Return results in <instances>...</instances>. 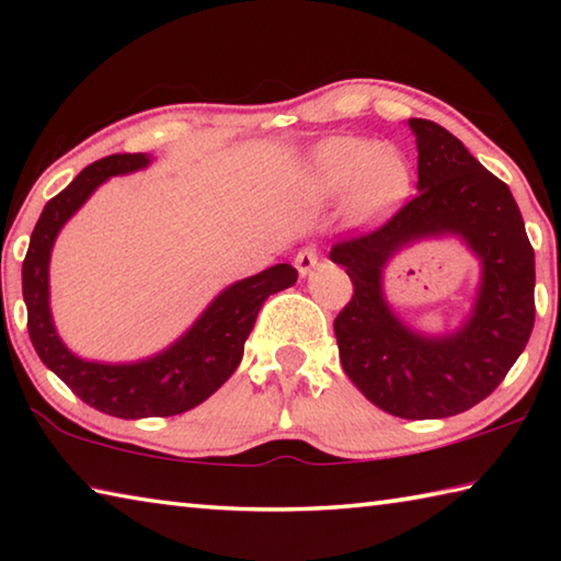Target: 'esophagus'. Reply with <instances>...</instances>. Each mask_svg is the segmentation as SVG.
Wrapping results in <instances>:
<instances>
[{
  "mask_svg": "<svg viewBox=\"0 0 561 561\" xmlns=\"http://www.w3.org/2000/svg\"><path fill=\"white\" fill-rule=\"evenodd\" d=\"M319 264V252L317 247H304V250L297 252V257H294V267L301 274V277H307V274L314 270Z\"/></svg>",
  "mask_w": 561,
  "mask_h": 561,
  "instance_id": "34e87169",
  "label": "esophagus"
}]
</instances>
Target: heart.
Wrapping results in <instances>:
<instances>
[{
    "instance_id": "heart-1",
    "label": "heart",
    "mask_w": 561,
    "mask_h": 561,
    "mask_svg": "<svg viewBox=\"0 0 561 561\" xmlns=\"http://www.w3.org/2000/svg\"><path fill=\"white\" fill-rule=\"evenodd\" d=\"M314 180L324 193L348 190V207L354 215H371L396 203L408 187L403 158L386 146L364 138H329L317 148Z\"/></svg>"
}]
</instances>
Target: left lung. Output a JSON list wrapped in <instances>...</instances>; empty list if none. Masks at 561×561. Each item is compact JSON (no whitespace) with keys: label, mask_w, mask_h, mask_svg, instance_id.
Here are the masks:
<instances>
[{"label":"left lung","mask_w":561,"mask_h":561,"mask_svg":"<svg viewBox=\"0 0 561 561\" xmlns=\"http://www.w3.org/2000/svg\"><path fill=\"white\" fill-rule=\"evenodd\" d=\"M417 146V195L378 230L339 242L354 297L334 321L346 376L381 411L425 421L485 401L525 351L535 327V250L510 187L450 130L408 121ZM460 236L481 262L463 327L431 337L398 320L382 291L385 264L428 236Z\"/></svg>","instance_id":"8db88e82"}]
</instances>
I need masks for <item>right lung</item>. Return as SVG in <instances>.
I'll return each mask as SVG.
<instances>
[{"mask_svg": "<svg viewBox=\"0 0 561 561\" xmlns=\"http://www.w3.org/2000/svg\"><path fill=\"white\" fill-rule=\"evenodd\" d=\"M150 165L148 153H116L83 168L73 183L44 205L22 264L26 327L36 354L71 391L96 411L126 421L168 417L207 401L234 374L244 354L262 304L270 294L291 287L297 270L274 264L254 277L230 284L207 304L183 336L156 356L103 364L76 356L54 327L49 304V262L61 227L113 175H128Z\"/></svg>", "mask_w": 561, "mask_h": 561, "instance_id": "right-lung-1", "label": "right lung"}]
</instances>
